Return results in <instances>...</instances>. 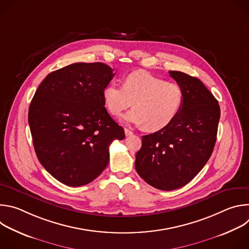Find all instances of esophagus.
I'll list each match as a JSON object with an SVG mask.
<instances>
[{"instance_id":"esophagus-1","label":"esophagus","mask_w":249,"mask_h":249,"mask_svg":"<svg viewBox=\"0 0 249 249\" xmlns=\"http://www.w3.org/2000/svg\"><path fill=\"white\" fill-rule=\"evenodd\" d=\"M124 132H125V135L128 137V136H131L132 134H133V132L131 131V130H129V129H127V128H125L124 129Z\"/></svg>"}]
</instances>
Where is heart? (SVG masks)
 <instances>
[{
  "label": "heart",
  "instance_id": "obj_1",
  "mask_svg": "<svg viewBox=\"0 0 249 249\" xmlns=\"http://www.w3.org/2000/svg\"><path fill=\"white\" fill-rule=\"evenodd\" d=\"M103 102L111 115L117 116L132 104L123 120L144 125L151 132L168 126L179 114L184 103L180 86L166 82L144 71L129 74L123 87L110 83L103 89Z\"/></svg>",
  "mask_w": 249,
  "mask_h": 249
}]
</instances>
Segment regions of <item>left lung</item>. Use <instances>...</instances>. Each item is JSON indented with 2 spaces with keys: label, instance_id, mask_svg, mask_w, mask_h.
Wrapping results in <instances>:
<instances>
[{
  "label": "left lung",
  "instance_id": "1",
  "mask_svg": "<svg viewBox=\"0 0 249 249\" xmlns=\"http://www.w3.org/2000/svg\"><path fill=\"white\" fill-rule=\"evenodd\" d=\"M184 92L177 117L165 128L142 136L135 168L148 184L170 191L190 182L214 150L221 109L218 100L197 78L169 71Z\"/></svg>",
  "mask_w": 249,
  "mask_h": 249
}]
</instances>
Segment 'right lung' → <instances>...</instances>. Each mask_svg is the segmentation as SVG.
<instances>
[{"label":"right lung","instance_id":"1","mask_svg":"<svg viewBox=\"0 0 249 249\" xmlns=\"http://www.w3.org/2000/svg\"><path fill=\"white\" fill-rule=\"evenodd\" d=\"M114 75L103 63H75L47 75L34 93L28 110L34 150L63 184L94 180L108 164L109 145L125 138L102 97Z\"/></svg>","mask_w":249,"mask_h":249}]
</instances>
